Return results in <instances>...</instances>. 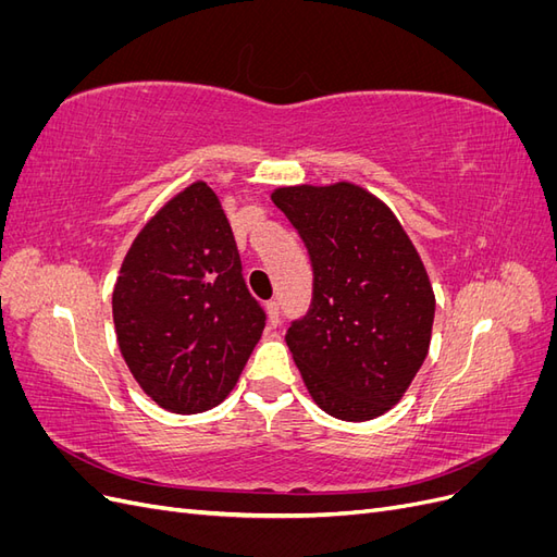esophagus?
<instances>
[{
    "label": "esophagus",
    "mask_w": 557,
    "mask_h": 557,
    "mask_svg": "<svg viewBox=\"0 0 557 557\" xmlns=\"http://www.w3.org/2000/svg\"><path fill=\"white\" fill-rule=\"evenodd\" d=\"M267 323H269V327H276L278 325V301H267Z\"/></svg>",
    "instance_id": "34e87169"
}]
</instances>
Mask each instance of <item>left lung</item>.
I'll return each mask as SVG.
<instances>
[{"label": "left lung", "mask_w": 557, "mask_h": 557, "mask_svg": "<svg viewBox=\"0 0 557 557\" xmlns=\"http://www.w3.org/2000/svg\"><path fill=\"white\" fill-rule=\"evenodd\" d=\"M272 201L313 262L311 311L285 334L309 395L348 423L383 416L430 350L436 301L423 260L362 185H281Z\"/></svg>", "instance_id": "1"}]
</instances>
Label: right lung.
Here are the masks:
<instances>
[{
	"instance_id": "1",
	"label": "right lung",
	"mask_w": 557,
	"mask_h": 557,
	"mask_svg": "<svg viewBox=\"0 0 557 557\" xmlns=\"http://www.w3.org/2000/svg\"><path fill=\"white\" fill-rule=\"evenodd\" d=\"M115 339L158 407L201 413L237 385L264 330L221 199L205 181L148 218L113 285Z\"/></svg>"
}]
</instances>
